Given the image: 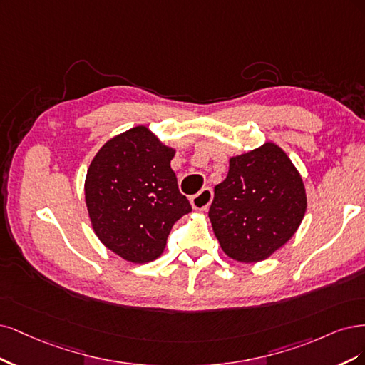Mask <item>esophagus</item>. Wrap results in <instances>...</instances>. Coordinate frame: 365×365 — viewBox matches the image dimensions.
<instances>
[{"instance_id": "esophagus-1", "label": "esophagus", "mask_w": 365, "mask_h": 365, "mask_svg": "<svg viewBox=\"0 0 365 365\" xmlns=\"http://www.w3.org/2000/svg\"><path fill=\"white\" fill-rule=\"evenodd\" d=\"M212 198H214L212 190H210V187H203V190L198 194L191 197V205L194 209L206 210L209 207V205L212 203Z\"/></svg>"}]
</instances>
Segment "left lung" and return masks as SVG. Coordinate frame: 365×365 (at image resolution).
I'll list each match as a JSON object with an SVG mask.
<instances>
[{
	"instance_id": "obj_1",
	"label": "left lung",
	"mask_w": 365,
	"mask_h": 365,
	"mask_svg": "<svg viewBox=\"0 0 365 365\" xmlns=\"http://www.w3.org/2000/svg\"><path fill=\"white\" fill-rule=\"evenodd\" d=\"M209 218L221 249L240 262H259L299 229L307 192L284 150L267 143L232 158L225 182L215 186Z\"/></svg>"
}]
</instances>
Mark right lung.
<instances>
[{
    "mask_svg": "<svg viewBox=\"0 0 365 365\" xmlns=\"http://www.w3.org/2000/svg\"><path fill=\"white\" fill-rule=\"evenodd\" d=\"M173 158V148L138 125L108 140L91 162L85 195L92 227L125 261L159 257L174 222L192 210L179 191Z\"/></svg>",
    "mask_w": 365,
    "mask_h": 365,
    "instance_id": "right-lung-1",
    "label": "right lung"
}]
</instances>
